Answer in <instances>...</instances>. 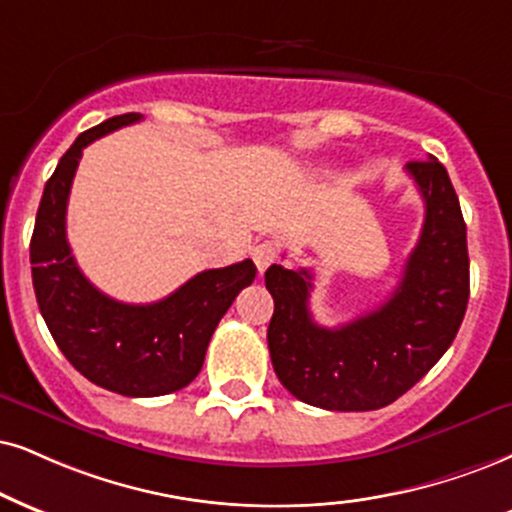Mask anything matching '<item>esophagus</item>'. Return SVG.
Segmentation results:
<instances>
[{"label": "esophagus", "instance_id": "esophagus-1", "mask_svg": "<svg viewBox=\"0 0 512 512\" xmlns=\"http://www.w3.org/2000/svg\"><path fill=\"white\" fill-rule=\"evenodd\" d=\"M251 258H254L258 273H266V270L273 266L277 261V246L273 242H261L254 246V251H251Z\"/></svg>", "mask_w": 512, "mask_h": 512}]
</instances>
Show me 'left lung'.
Instances as JSON below:
<instances>
[{
  "label": "left lung",
  "instance_id": "8db88e82",
  "mask_svg": "<svg viewBox=\"0 0 512 512\" xmlns=\"http://www.w3.org/2000/svg\"><path fill=\"white\" fill-rule=\"evenodd\" d=\"M408 175L425 201V223L394 294L351 323L313 320L306 268L273 263L266 287L275 311L268 349L282 387L325 410H377L394 403L444 356L463 323L470 296L468 232L449 173L430 156Z\"/></svg>",
  "mask_w": 512,
  "mask_h": 512
}]
</instances>
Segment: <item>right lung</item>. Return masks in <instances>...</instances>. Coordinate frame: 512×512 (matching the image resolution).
Segmentation results:
<instances>
[{"instance_id":"right-lung-1","label":"right lung","mask_w":512,"mask_h":512,"mask_svg":"<svg viewBox=\"0 0 512 512\" xmlns=\"http://www.w3.org/2000/svg\"><path fill=\"white\" fill-rule=\"evenodd\" d=\"M142 121L123 113L85 130L61 156L37 208L30 263L37 306L68 363L123 396H163L199 375L220 318L256 277L251 258L204 270L156 304H123L82 275L66 239V206L82 149Z\"/></svg>"}]
</instances>
